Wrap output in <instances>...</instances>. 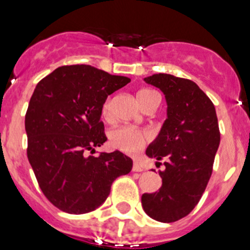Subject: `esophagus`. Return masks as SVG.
Returning <instances> with one entry per match:
<instances>
[{
	"label": "esophagus",
	"instance_id": "34e87169",
	"mask_svg": "<svg viewBox=\"0 0 250 250\" xmlns=\"http://www.w3.org/2000/svg\"><path fill=\"white\" fill-rule=\"evenodd\" d=\"M144 168L141 167V165L139 162H134L133 163V172H143Z\"/></svg>",
	"mask_w": 250,
	"mask_h": 250
}]
</instances>
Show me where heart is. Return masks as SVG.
<instances>
[{
	"mask_svg": "<svg viewBox=\"0 0 250 250\" xmlns=\"http://www.w3.org/2000/svg\"><path fill=\"white\" fill-rule=\"evenodd\" d=\"M153 90L150 89H143L138 93V100H139L140 105L143 106L144 103L147 100V98L151 94H153ZM102 113L106 120L111 118L112 116V99L105 100L104 105H103ZM150 135L146 132H141L139 129H135L132 127H120L113 129L110 133V143L113 147L118 148L121 151H125L128 153H135L139 152L141 148L145 146L146 141L148 140Z\"/></svg>",
	"mask_w": 250,
	"mask_h": 250,
	"instance_id": "obj_1",
	"label": "heart"
}]
</instances>
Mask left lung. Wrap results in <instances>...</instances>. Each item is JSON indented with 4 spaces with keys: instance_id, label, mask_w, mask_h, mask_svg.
I'll list each match as a JSON object with an SVG mask.
<instances>
[{
    "instance_id": "1",
    "label": "left lung",
    "mask_w": 250,
    "mask_h": 250,
    "mask_svg": "<svg viewBox=\"0 0 250 250\" xmlns=\"http://www.w3.org/2000/svg\"><path fill=\"white\" fill-rule=\"evenodd\" d=\"M165 94L167 118L146 155L165 158L160 170L162 186L153 193H144L141 204L150 218L173 223L197 206L207 188L215 153L220 144L218 117L213 103L193 81L168 74L144 78Z\"/></svg>"
}]
</instances>
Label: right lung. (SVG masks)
Wrapping results in <instances>:
<instances>
[{
  "label": "right lung",
  "mask_w": 250,
  "mask_h": 250,
  "mask_svg": "<svg viewBox=\"0 0 250 250\" xmlns=\"http://www.w3.org/2000/svg\"><path fill=\"white\" fill-rule=\"evenodd\" d=\"M129 82L90 65H71L37 83L25 116L27 158L42 192L60 210H94L113 180L132 170V158L118 150L87 153L107 140L100 121L107 95Z\"/></svg>",
  "instance_id": "add662e5"
}]
</instances>
